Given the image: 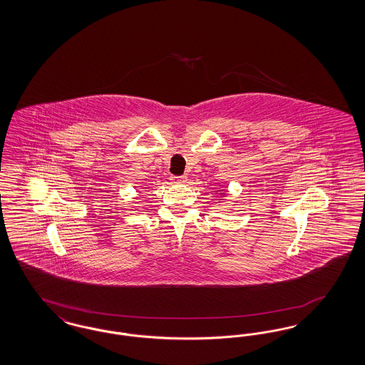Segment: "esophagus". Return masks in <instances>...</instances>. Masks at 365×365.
Returning a JSON list of instances; mask_svg holds the SVG:
<instances>
[{
    "instance_id": "34e87169",
    "label": "esophagus",
    "mask_w": 365,
    "mask_h": 365,
    "mask_svg": "<svg viewBox=\"0 0 365 365\" xmlns=\"http://www.w3.org/2000/svg\"><path fill=\"white\" fill-rule=\"evenodd\" d=\"M171 180H173V183H185L186 180H187V178L185 176V175H182V176H171Z\"/></svg>"
}]
</instances>
